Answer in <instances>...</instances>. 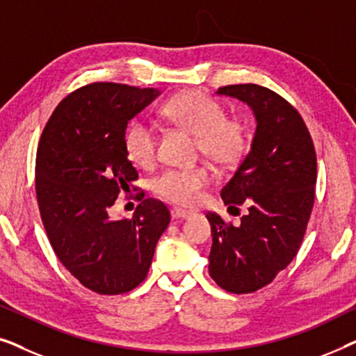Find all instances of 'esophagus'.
I'll return each instance as SVG.
<instances>
[{"instance_id": "34e87169", "label": "esophagus", "mask_w": 356, "mask_h": 356, "mask_svg": "<svg viewBox=\"0 0 356 356\" xmlns=\"http://www.w3.org/2000/svg\"><path fill=\"white\" fill-rule=\"evenodd\" d=\"M170 213H172V218H188V217H191V212L183 211V209H178V207H173L172 211H170Z\"/></svg>"}]
</instances>
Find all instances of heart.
Listing matches in <instances>:
<instances>
[{"instance_id":"1","label":"heart","mask_w":356,"mask_h":356,"mask_svg":"<svg viewBox=\"0 0 356 356\" xmlns=\"http://www.w3.org/2000/svg\"><path fill=\"white\" fill-rule=\"evenodd\" d=\"M162 115L177 128L196 138V149L213 165L233 168L250 150V134L245 120L227 116L220 102L201 90H188L167 100ZM124 154L136 167H152L157 157V134L145 121H133L124 131ZM212 181L206 165L193 168H170L150 181V189L165 201L193 206Z\"/></svg>"}]
</instances>
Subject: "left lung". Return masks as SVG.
Masks as SVG:
<instances>
[{
    "instance_id": "1",
    "label": "left lung",
    "mask_w": 356,
    "mask_h": 356,
    "mask_svg": "<svg viewBox=\"0 0 356 356\" xmlns=\"http://www.w3.org/2000/svg\"><path fill=\"white\" fill-rule=\"evenodd\" d=\"M246 102L256 115L251 150L220 196L240 225L207 212L209 275L230 293H252L275 279L300 250L316 196L318 162L303 118L290 102L257 84L217 90Z\"/></svg>"
}]
</instances>
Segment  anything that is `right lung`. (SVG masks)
Wrapping results in <instances>:
<instances>
[{"label":"right lung","instance_id":"right-lung-1","mask_svg":"<svg viewBox=\"0 0 356 356\" xmlns=\"http://www.w3.org/2000/svg\"><path fill=\"white\" fill-rule=\"evenodd\" d=\"M159 92L92 82L67 94L47 121L35 159V193L47 236L63 266L99 295L134 290L147 277L170 223L167 206L139 189L133 218L111 220L121 193L138 189L124 154L128 121Z\"/></svg>","mask_w":356,"mask_h":356}]
</instances>
